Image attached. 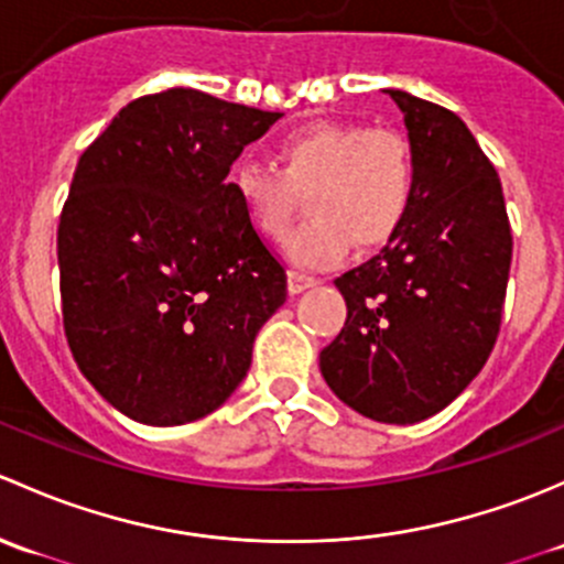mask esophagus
I'll return each mask as SVG.
<instances>
[{"instance_id": "34e87169", "label": "esophagus", "mask_w": 564, "mask_h": 564, "mask_svg": "<svg viewBox=\"0 0 564 564\" xmlns=\"http://www.w3.org/2000/svg\"><path fill=\"white\" fill-rule=\"evenodd\" d=\"M312 284H317V280H315V276L304 274V271H290V274H288L290 293H304V290L312 288Z\"/></svg>"}]
</instances>
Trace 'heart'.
Masks as SVG:
<instances>
[{"label":"heart","mask_w":564,"mask_h":564,"mask_svg":"<svg viewBox=\"0 0 564 564\" xmlns=\"http://www.w3.org/2000/svg\"><path fill=\"white\" fill-rule=\"evenodd\" d=\"M282 171L243 156L234 167V189L249 223L265 239H282L293 223L295 193H306L304 228L288 241L301 265L345 258L350 241L361 252L399 234L415 195V154L408 138L364 124L304 127L280 143Z\"/></svg>","instance_id":"obj_1"}]
</instances>
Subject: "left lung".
<instances>
[{
	"mask_svg": "<svg viewBox=\"0 0 564 564\" xmlns=\"http://www.w3.org/2000/svg\"><path fill=\"white\" fill-rule=\"evenodd\" d=\"M415 154L408 219L380 254L334 284L347 321L321 352L330 391L380 423H417L475 380L495 347L508 288L502 184L454 110L386 89Z\"/></svg>",
	"mask_w": 564,
	"mask_h": 564,
	"instance_id": "left-lung-1",
	"label": "left lung"
}]
</instances>
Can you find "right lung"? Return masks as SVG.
<instances>
[{
	"mask_svg": "<svg viewBox=\"0 0 564 564\" xmlns=\"http://www.w3.org/2000/svg\"><path fill=\"white\" fill-rule=\"evenodd\" d=\"M276 119L178 86L132 100L80 154L56 236L62 317L78 369L132 421L217 410L288 299L228 182Z\"/></svg>",
	"mask_w": 564,
	"mask_h": 564,
	"instance_id": "right-lung-1",
	"label": "right lung"
}]
</instances>
